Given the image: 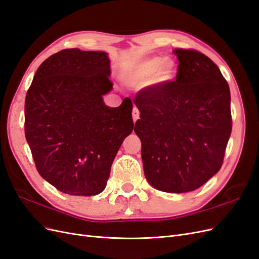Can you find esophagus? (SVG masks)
I'll return each mask as SVG.
<instances>
[{
	"label": "esophagus",
	"mask_w": 259,
	"mask_h": 259,
	"mask_svg": "<svg viewBox=\"0 0 259 259\" xmlns=\"http://www.w3.org/2000/svg\"><path fill=\"white\" fill-rule=\"evenodd\" d=\"M132 115H133V120H134V122H136V121L139 119L140 112H139V110L137 109V107H135V106H134V108H133Z\"/></svg>",
	"instance_id": "obj_1"
}]
</instances>
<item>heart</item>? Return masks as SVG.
Masks as SVG:
<instances>
[{
  "label": "heart",
  "instance_id": "heart-1",
  "mask_svg": "<svg viewBox=\"0 0 259 259\" xmlns=\"http://www.w3.org/2000/svg\"><path fill=\"white\" fill-rule=\"evenodd\" d=\"M177 68L175 62L169 58L153 56L144 59L132 69L130 79L135 82L150 79L153 84H165L175 77Z\"/></svg>",
  "mask_w": 259,
  "mask_h": 259
}]
</instances>
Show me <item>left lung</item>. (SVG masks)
<instances>
[{
    "label": "left lung",
    "mask_w": 259,
    "mask_h": 259,
    "mask_svg": "<svg viewBox=\"0 0 259 259\" xmlns=\"http://www.w3.org/2000/svg\"><path fill=\"white\" fill-rule=\"evenodd\" d=\"M174 54L176 79L136 94L140 120L134 131L148 183L182 193L198 189L221 169L232 119L229 85L219 68L195 50Z\"/></svg>",
    "instance_id": "8db88e82"
}]
</instances>
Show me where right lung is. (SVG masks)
<instances>
[{
  "mask_svg": "<svg viewBox=\"0 0 259 259\" xmlns=\"http://www.w3.org/2000/svg\"><path fill=\"white\" fill-rule=\"evenodd\" d=\"M105 52L62 50L38 67L25 101V135L36 169L71 195L103 191L112 162L134 123L133 104L107 107L112 90Z\"/></svg>",
  "mask_w": 259,
  "mask_h": 259,
  "instance_id": "1",
  "label": "right lung"
}]
</instances>
